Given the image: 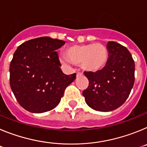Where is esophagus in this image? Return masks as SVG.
I'll list each match as a JSON object with an SVG mask.
<instances>
[{"mask_svg":"<svg viewBox=\"0 0 147 147\" xmlns=\"http://www.w3.org/2000/svg\"><path fill=\"white\" fill-rule=\"evenodd\" d=\"M82 76V73L77 72V74H76V77H79V76Z\"/></svg>","mask_w":147,"mask_h":147,"instance_id":"esophagus-1","label":"esophagus"}]
</instances>
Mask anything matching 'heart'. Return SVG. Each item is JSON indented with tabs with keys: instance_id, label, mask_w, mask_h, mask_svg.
Instances as JSON below:
<instances>
[{
	"instance_id": "heart-1",
	"label": "heart",
	"mask_w": 147,
	"mask_h": 147,
	"mask_svg": "<svg viewBox=\"0 0 147 147\" xmlns=\"http://www.w3.org/2000/svg\"><path fill=\"white\" fill-rule=\"evenodd\" d=\"M65 56L70 62L80 64L82 68L88 72H97L103 69L109 57L107 49L101 43L72 45L66 49ZM60 60L62 63L67 62L65 58Z\"/></svg>"
}]
</instances>
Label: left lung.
<instances>
[{
  "label": "left lung",
  "instance_id": "1",
  "mask_svg": "<svg viewBox=\"0 0 147 147\" xmlns=\"http://www.w3.org/2000/svg\"><path fill=\"white\" fill-rule=\"evenodd\" d=\"M108 61L97 72H85L89 85L83 90L85 102L97 111L119 108L129 96L135 82V62L130 52L118 42L107 44Z\"/></svg>",
  "mask_w": 147,
  "mask_h": 147
}]
</instances>
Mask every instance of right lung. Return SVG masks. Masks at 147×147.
I'll use <instances>...</instances> for the list:
<instances>
[{
    "label": "right lung",
    "instance_id": "right-lung-1",
    "mask_svg": "<svg viewBox=\"0 0 147 147\" xmlns=\"http://www.w3.org/2000/svg\"><path fill=\"white\" fill-rule=\"evenodd\" d=\"M65 41L49 37L28 40L18 46L10 63V87L25 110L41 113L55 108L64 91L76 79L60 68L56 50Z\"/></svg>",
    "mask_w": 147,
    "mask_h": 147
}]
</instances>
